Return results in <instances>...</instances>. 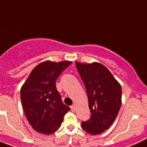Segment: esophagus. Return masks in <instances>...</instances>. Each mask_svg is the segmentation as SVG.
<instances>
[{
	"mask_svg": "<svg viewBox=\"0 0 147 147\" xmlns=\"http://www.w3.org/2000/svg\"><path fill=\"white\" fill-rule=\"evenodd\" d=\"M75 109H75V106L74 105V104H73V105L71 106V110H72V112H75Z\"/></svg>",
	"mask_w": 147,
	"mask_h": 147,
	"instance_id": "obj_1",
	"label": "esophagus"
}]
</instances>
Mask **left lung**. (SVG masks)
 <instances>
[{"mask_svg":"<svg viewBox=\"0 0 147 147\" xmlns=\"http://www.w3.org/2000/svg\"><path fill=\"white\" fill-rule=\"evenodd\" d=\"M78 72L85 85L91 116L81 127L91 135H98L109 129L121 106L122 89L108 69L97 62L76 61Z\"/></svg>","mask_w":147,"mask_h":147,"instance_id":"obj_1","label":"left lung"}]
</instances>
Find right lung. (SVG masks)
<instances>
[{
	"label": "right lung",
	"mask_w": 147,
	"mask_h": 147,
	"mask_svg": "<svg viewBox=\"0 0 147 147\" xmlns=\"http://www.w3.org/2000/svg\"><path fill=\"white\" fill-rule=\"evenodd\" d=\"M71 61H43L33 69L20 89L23 109L34 129L50 135L58 129L70 110L56 89L57 78Z\"/></svg>",
	"instance_id": "right-lung-1"
}]
</instances>
